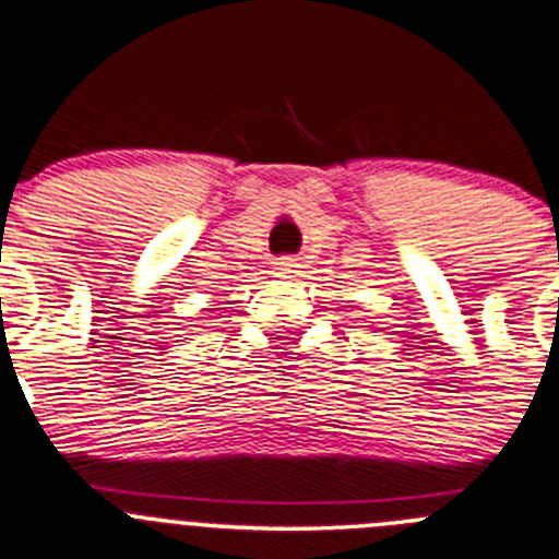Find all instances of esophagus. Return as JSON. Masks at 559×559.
Returning <instances> with one entry per match:
<instances>
[{
    "label": "esophagus",
    "instance_id": "obj_1",
    "mask_svg": "<svg viewBox=\"0 0 559 559\" xmlns=\"http://www.w3.org/2000/svg\"><path fill=\"white\" fill-rule=\"evenodd\" d=\"M296 269H299V260H296V258H283V260H276L274 274L283 276V280H288V276L296 274Z\"/></svg>",
    "mask_w": 559,
    "mask_h": 559
}]
</instances>
